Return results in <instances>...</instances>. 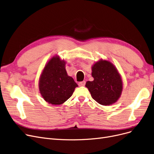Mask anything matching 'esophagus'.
I'll return each mask as SVG.
<instances>
[{
    "mask_svg": "<svg viewBox=\"0 0 154 154\" xmlns=\"http://www.w3.org/2000/svg\"><path fill=\"white\" fill-rule=\"evenodd\" d=\"M85 85V81H82V82H80L79 83V86H84Z\"/></svg>",
    "mask_w": 154,
    "mask_h": 154,
    "instance_id": "esophagus-1",
    "label": "esophagus"
}]
</instances>
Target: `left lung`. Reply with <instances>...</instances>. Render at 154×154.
<instances>
[{
    "label": "left lung",
    "mask_w": 154,
    "mask_h": 154,
    "mask_svg": "<svg viewBox=\"0 0 154 154\" xmlns=\"http://www.w3.org/2000/svg\"><path fill=\"white\" fill-rule=\"evenodd\" d=\"M93 81H88V88L92 97L103 106L111 105L117 101L123 89L122 80L114 65L101 60L92 67Z\"/></svg>",
    "instance_id": "1"
}]
</instances>
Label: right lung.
Wrapping results in <instances>:
<instances>
[{
	"label": "right lung",
	"instance_id": "obj_1",
	"mask_svg": "<svg viewBox=\"0 0 154 154\" xmlns=\"http://www.w3.org/2000/svg\"><path fill=\"white\" fill-rule=\"evenodd\" d=\"M78 85L65 70V62L53 57L46 64L39 78V89L46 102L62 104L69 99Z\"/></svg>",
	"mask_w": 154,
	"mask_h": 154
}]
</instances>
